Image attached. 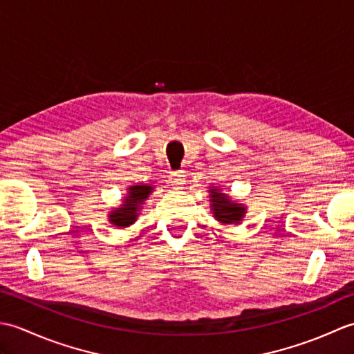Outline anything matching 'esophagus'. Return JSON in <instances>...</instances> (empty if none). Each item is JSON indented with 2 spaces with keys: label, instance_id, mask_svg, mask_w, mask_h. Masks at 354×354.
<instances>
[{
  "label": "esophagus",
  "instance_id": "34e87169",
  "mask_svg": "<svg viewBox=\"0 0 354 354\" xmlns=\"http://www.w3.org/2000/svg\"><path fill=\"white\" fill-rule=\"evenodd\" d=\"M184 176H185L184 171H171L169 176V181L173 187H176V189H183V185L185 183Z\"/></svg>",
  "mask_w": 354,
  "mask_h": 354
}]
</instances>
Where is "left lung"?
I'll list each match as a JSON object with an SVG mask.
<instances>
[{"label":"left lung","instance_id":"obj_1","mask_svg":"<svg viewBox=\"0 0 354 354\" xmlns=\"http://www.w3.org/2000/svg\"><path fill=\"white\" fill-rule=\"evenodd\" d=\"M209 202H212V212L216 221H219L221 223H239L245 217V205L232 202L230 196L222 193L219 189H216V187L209 189Z\"/></svg>","mask_w":354,"mask_h":354}]
</instances>
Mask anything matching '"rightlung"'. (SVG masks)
Masks as SVG:
<instances>
[{"label":"right lung","instance_id":"obj_1","mask_svg":"<svg viewBox=\"0 0 354 354\" xmlns=\"http://www.w3.org/2000/svg\"><path fill=\"white\" fill-rule=\"evenodd\" d=\"M152 185H131L127 187V194L120 208L112 209L109 213V222L118 228H126L132 225L138 217V212L149 194L152 193Z\"/></svg>","mask_w":354,"mask_h":354}]
</instances>
